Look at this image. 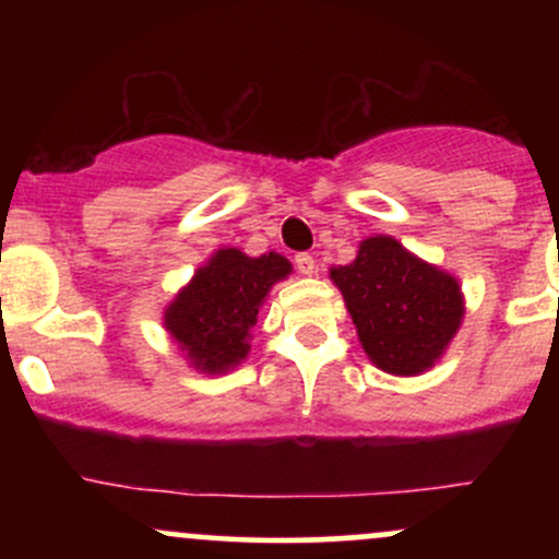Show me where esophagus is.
Returning a JSON list of instances; mask_svg holds the SVG:
<instances>
[{
    "mask_svg": "<svg viewBox=\"0 0 559 559\" xmlns=\"http://www.w3.org/2000/svg\"><path fill=\"white\" fill-rule=\"evenodd\" d=\"M294 265H297V271L301 275H312V273H316V260H312V254H307V252L297 254V258H294Z\"/></svg>",
    "mask_w": 559,
    "mask_h": 559,
    "instance_id": "obj_1",
    "label": "esophagus"
}]
</instances>
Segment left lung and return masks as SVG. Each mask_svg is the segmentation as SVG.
Instances as JSON below:
<instances>
[{
	"label": "left lung",
	"instance_id": "obj_1",
	"mask_svg": "<svg viewBox=\"0 0 559 559\" xmlns=\"http://www.w3.org/2000/svg\"><path fill=\"white\" fill-rule=\"evenodd\" d=\"M357 336L378 370L420 376L444 357L465 318L460 281L394 236H368L349 265L331 267Z\"/></svg>",
	"mask_w": 559,
	"mask_h": 559
}]
</instances>
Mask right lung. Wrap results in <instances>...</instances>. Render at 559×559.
Wrapping results in <instances>:
<instances>
[{"label":"right lung","instance_id":"add662e5","mask_svg":"<svg viewBox=\"0 0 559 559\" xmlns=\"http://www.w3.org/2000/svg\"><path fill=\"white\" fill-rule=\"evenodd\" d=\"M288 275L292 262L278 252L249 258L236 247L217 249L165 307V331L199 373H228L252 349L249 338L267 292Z\"/></svg>","mask_w":559,"mask_h":559}]
</instances>
